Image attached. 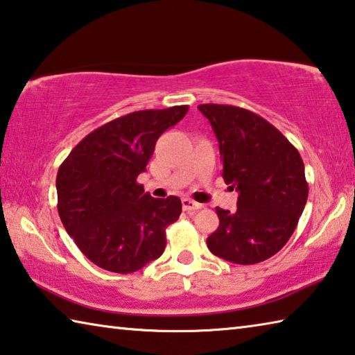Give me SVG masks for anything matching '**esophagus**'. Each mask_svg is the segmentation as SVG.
Segmentation results:
<instances>
[{"instance_id": "34e87169", "label": "esophagus", "mask_w": 355, "mask_h": 355, "mask_svg": "<svg viewBox=\"0 0 355 355\" xmlns=\"http://www.w3.org/2000/svg\"><path fill=\"white\" fill-rule=\"evenodd\" d=\"M182 205H183L184 211H188V213H189V211H196V209L202 208L200 203L191 200V199H188V197H184V199H182Z\"/></svg>"}]
</instances>
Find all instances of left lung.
I'll return each mask as SVG.
<instances>
[{
    "label": "left lung",
    "instance_id": "8db88e82",
    "mask_svg": "<svg viewBox=\"0 0 355 355\" xmlns=\"http://www.w3.org/2000/svg\"><path fill=\"white\" fill-rule=\"evenodd\" d=\"M219 142L222 177L238 191L236 211L216 208L207 238L216 257L236 264L268 260L284 248L309 197L297 148L258 114L232 105H199Z\"/></svg>",
    "mask_w": 355,
    "mask_h": 355
}]
</instances>
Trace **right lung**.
I'll use <instances>...</instances> for the list:
<instances>
[{"label": "right lung", "mask_w": 355, "mask_h": 355, "mask_svg": "<svg viewBox=\"0 0 355 355\" xmlns=\"http://www.w3.org/2000/svg\"><path fill=\"white\" fill-rule=\"evenodd\" d=\"M186 112L184 105L114 119L84 137L59 167V218L97 266L130 274L163 255L166 228L178 219L182 200L153 199L137 175L146 171L158 137Z\"/></svg>", "instance_id": "1"}]
</instances>
